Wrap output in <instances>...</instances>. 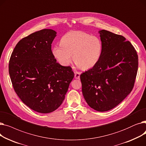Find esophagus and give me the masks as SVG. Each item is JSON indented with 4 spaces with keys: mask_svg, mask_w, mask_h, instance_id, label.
<instances>
[{
    "mask_svg": "<svg viewBox=\"0 0 146 146\" xmlns=\"http://www.w3.org/2000/svg\"><path fill=\"white\" fill-rule=\"evenodd\" d=\"M80 73L79 72H75L74 73V78L76 79H79L80 78Z\"/></svg>",
    "mask_w": 146,
    "mask_h": 146,
    "instance_id": "obj_1",
    "label": "esophagus"
}]
</instances>
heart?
<instances>
[{
  "label": "heart",
  "mask_w": 146,
  "mask_h": 146,
  "mask_svg": "<svg viewBox=\"0 0 146 146\" xmlns=\"http://www.w3.org/2000/svg\"><path fill=\"white\" fill-rule=\"evenodd\" d=\"M103 45L100 38L81 31L68 32L61 39V44L52 48V54L63 66L69 65L73 59L79 67L89 69L100 60Z\"/></svg>",
  "instance_id": "obj_1"
}]
</instances>
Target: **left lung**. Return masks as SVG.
I'll return each mask as SVG.
<instances>
[{"mask_svg": "<svg viewBox=\"0 0 146 146\" xmlns=\"http://www.w3.org/2000/svg\"><path fill=\"white\" fill-rule=\"evenodd\" d=\"M100 60L80 76L82 94L94 110L105 112L117 106L133 89L138 70L136 50L123 36L101 30Z\"/></svg>", "mask_w": 146, "mask_h": 146, "instance_id": "1", "label": "left lung"}]
</instances>
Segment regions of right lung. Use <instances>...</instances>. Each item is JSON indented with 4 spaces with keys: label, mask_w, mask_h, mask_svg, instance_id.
<instances>
[{
    "label": "right lung",
    "mask_w": 146,
    "mask_h": 146,
    "mask_svg": "<svg viewBox=\"0 0 146 146\" xmlns=\"http://www.w3.org/2000/svg\"><path fill=\"white\" fill-rule=\"evenodd\" d=\"M56 34L44 29L23 38L9 60L15 92L29 108L42 113L55 111L63 103L74 75L70 66L60 65L52 54Z\"/></svg>",
    "instance_id": "add662e5"
}]
</instances>
